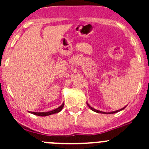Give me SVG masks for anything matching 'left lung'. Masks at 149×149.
<instances>
[{
    "label": "left lung",
    "instance_id": "8db88e82",
    "mask_svg": "<svg viewBox=\"0 0 149 149\" xmlns=\"http://www.w3.org/2000/svg\"><path fill=\"white\" fill-rule=\"evenodd\" d=\"M86 104H87V105H88V107H89L90 109H91V110H92V111H94V112H97V113H102V114H114V113H116V112H120V111L123 110V109H124L125 108V107L122 108V109H119V110H116V111H114V112H102V111H100V110H97V109H94V108L91 107L90 106V105L88 104L87 103V102H86Z\"/></svg>",
    "mask_w": 149,
    "mask_h": 149
}]
</instances>
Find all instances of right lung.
I'll list each match as a JSON object with an SVG mask.
<instances>
[{"label": "right lung", "instance_id": "1", "mask_svg": "<svg viewBox=\"0 0 149 149\" xmlns=\"http://www.w3.org/2000/svg\"><path fill=\"white\" fill-rule=\"evenodd\" d=\"M64 106V103L62 104V105L59 107L56 108L55 109H53L52 111H49V112H29L30 113L33 114V115H38V116H48V115H52V114H55V113H58V112H61L62 110V109L63 108Z\"/></svg>", "mask_w": 149, "mask_h": 149}]
</instances>
